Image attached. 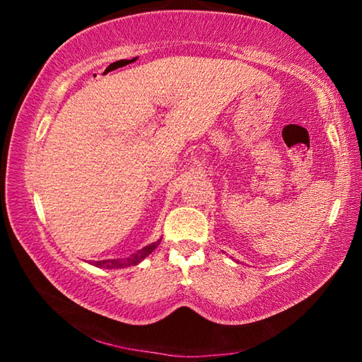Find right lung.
Here are the masks:
<instances>
[{"label": "right lung", "mask_w": 362, "mask_h": 362, "mask_svg": "<svg viewBox=\"0 0 362 362\" xmlns=\"http://www.w3.org/2000/svg\"><path fill=\"white\" fill-rule=\"evenodd\" d=\"M161 243V240H158L155 243L148 244V246H145L144 249L137 250L136 254H132L129 257H124V259H107V260H97L93 262L90 265H94L97 268H107V269H118V268H126V267H134L137 265V263L142 262L146 255H150L153 250L158 247V244Z\"/></svg>", "instance_id": "add662e5"}]
</instances>
